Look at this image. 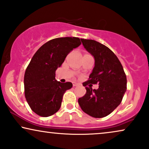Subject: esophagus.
<instances>
[{
	"label": "esophagus",
	"instance_id": "esophagus-1",
	"mask_svg": "<svg viewBox=\"0 0 149 149\" xmlns=\"http://www.w3.org/2000/svg\"><path fill=\"white\" fill-rule=\"evenodd\" d=\"M78 84L76 83V82H73V86H78Z\"/></svg>",
	"mask_w": 149,
	"mask_h": 149
}]
</instances>
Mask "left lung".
I'll list each match as a JSON object with an SVG mask.
<instances>
[{
    "mask_svg": "<svg viewBox=\"0 0 149 149\" xmlns=\"http://www.w3.org/2000/svg\"><path fill=\"white\" fill-rule=\"evenodd\" d=\"M84 48L95 58V67L87 81L86 90L78 103L84 113L93 118L106 117L118 107L127 91V76L116 54L105 45L93 40L81 39ZM99 84L92 90V84Z\"/></svg>",
    "mask_w": 149,
    "mask_h": 149,
    "instance_id": "obj_1",
    "label": "left lung"
}]
</instances>
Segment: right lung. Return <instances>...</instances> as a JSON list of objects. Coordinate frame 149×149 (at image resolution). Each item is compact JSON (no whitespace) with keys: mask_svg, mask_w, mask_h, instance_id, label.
Wrapping results in <instances>:
<instances>
[{"mask_svg":"<svg viewBox=\"0 0 149 149\" xmlns=\"http://www.w3.org/2000/svg\"><path fill=\"white\" fill-rule=\"evenodd\" d=\"M76 37L52 39L38 49L26 69L24 76V96L35 113L41 117L52 116L61 107L64 93L70 89V82L56 80V71L68 54L81 45Z\"/></svg>","mask_w":149,"mask_h":149,"instance_id":"right-lung-1","label":"right lung"}]
</instances>
